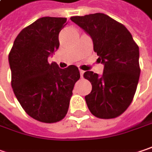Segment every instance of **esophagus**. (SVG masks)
Listing matches in <instances>:
<instances>
[{
  "label": "esophagus",
  "mask_w": 152,
  "mask_h": 152,
  "mask_svg": "<svg viewBox=\"0 0 152 152\" xmlns=\"http://www.w3.org/2000/svg\"><path fill=\"white\" fill-rule=\"evenodd\" d=\"M80 76H81V78H83V75H84V71L83 70H80Z\"/></svg>",
  "instance_id": "34e87169"
}]
</instances>
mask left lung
Returning <instances> with one entry per match:
<instances>
[{"label": "left lung", "instance_id": "8db88e82", "mask_svg": "<svg viewBox=\"0 0 152 152\" xmlns=\"http://www.w3.org/2000/svg\"><path fill=\"white\" fill-rule=\"evenodd\" d=\"M93 42V50L104 65L101 76L92 71L84 73L92 90L85 96L91 113L101 119L121 115L133 101L139 83L140 50L122 24L104 13L70 18Z\"/></svg>", "mask_w": 152, "mask_h": 152}]
</instances>
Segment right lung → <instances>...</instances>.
I'll return each mask as SVG.
<instances>
[{
	"mask_svg": "<svg viewBox=\"0 0 152 152\" xmlns=\"http://www.w3.org/2000/svg\"><path fill=\"white\" fill-rule=\"evenodd\" d=\"M66 18L42 17L23 29L8 56L12 87L27 114L45 123L57 122L67 113L79 68L61 69L48 58L60 46L59 33Z\"/></svg>",
	"mask_w": 152,
	"mask_h": 152,
	"instance_id": "right-lung-1",
	"label": "right lung"
}]
</instances>
